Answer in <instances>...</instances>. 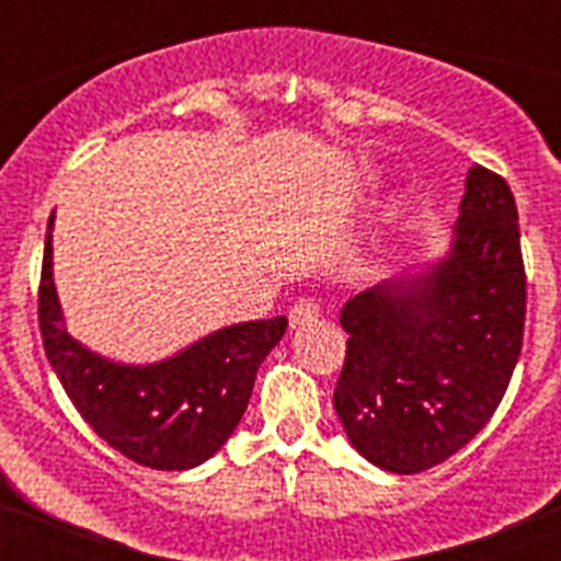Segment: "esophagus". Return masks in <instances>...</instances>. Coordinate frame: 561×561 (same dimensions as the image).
Returning <instances> with one entry per match:
<instances>
[{
    "label": "esophagus",
    "mask_w": 561,
    "mask_h": 561,
    "mask_svg": "<svg viewBox=\"0 0 561 561\" xmlns=\"http://www.w3.org/2000/svg\"><path fill=\"white\" fill-rule=\"evenodd\" d=\"M317 317H320V304L311 297H304L289 309V329H304V325L314 323Z\"/></svg>",
    "instance_id": "1"
}]
</instances>
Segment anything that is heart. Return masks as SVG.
Instances as JSON below:
<instances>
[{
  "mask_svg": "<svg viewBox=\"0 0 561 561\" xmlns=\"http://www.w3.org/2000/svg\"><path fill=\"white\" fill-rule=\"evenodd\" d=\"M379 255H381L379 241H368V244L359 247L356 255L348 261V272L351 275H365V272H370L376 264H379Z\"/></svg>",
  "mask_w": 561,
  "mask_h": 561,
  "instance_id": "b5f03b06",
  "label": "heart"
}]
</instances>
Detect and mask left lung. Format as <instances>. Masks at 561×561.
<instances>
[{"label": "left lung", "mask_w": 561, "mask_h": 561, "mask_svg": "<svg viewBox=\"0 0 561 561\" xmlns=\"http://www.w3.org/2000/svg\"><path fill=\"white\" fill-rule=\"evenodd\" d=\"M340 323L351 336L334 410L362 458L415 474L466 447L523 348L525 270L503 176L469 168L447 252L356 295Z\"/></svg>", "instance_id": "left-lung-1"}]
</instances>
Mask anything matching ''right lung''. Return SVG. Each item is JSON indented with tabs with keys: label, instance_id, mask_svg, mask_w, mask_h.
<instances>
[{
	"label": "right lung",
	"instance_id": "1",
	"mask_svg": "<svg viewBox=\"0 0 561 561\" xmlns=\"http://www.w3.org/2000/svg\"><path fill=\"white\" fill-rule=\"evenodd\" d=\"M53 227L44 244L38 323L58 381L108 447L134 463L182 472L219 453L250 404L252 385L286 331V317L210 331L165 359L134 365L87 348L67 331L53 277Z\"/></svg>",
	"mask_w": 561,
	"mask_h": 561
}]
</instances>
